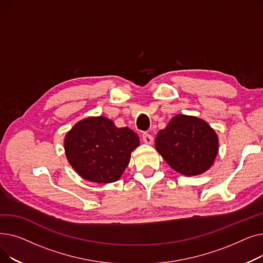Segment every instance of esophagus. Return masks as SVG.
<instances>
[{"mask_svg": "<svg viewBox=\"0 0 263 263\" xmlns=\"http://www.w3.org/2000/svg\"><path fill=\"white\" fill-rule=\"evenodd\" d=\"M142 137H143V142H144L145 144L151 145V144L154 143V137H153V135L147 133V132L143 133V136H142Z\"/></svg>", "mask_w": 263, "mask_h": 263, "instance_id": "esophagus-1", "label": "esophagus"}]
</instances>
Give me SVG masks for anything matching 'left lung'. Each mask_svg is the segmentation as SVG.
I'll return each instance as SVG.
<instances>
[{
  "label": "left lung",
  "mask_w": 263,
  "mask_h": 263,
  "mask_svg": "<svg viewBox=\"0 0 263 263\" xmlns=\"http://www.w3.org/2000/svg\"><path fill=\"white\" fill-rule=\"evenodd\" d=\"M156 149L176 172L196 176L212 166L218 151V137L204 120L177 115L158 133Z\"/></svg>",
  "instance_id": "1"
}]
</instances>
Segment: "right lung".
Returning <instances> with one entry per match:
<instances>
[{"instance_id": "right-lung-1", "label": "right lung", "mask_w": 263, "mask_h": 263, "mask_svg": "<svg viewBox=\"0 0 263 263\" xmlns=\"http://www.w3.org/2000/svg\"><path fill=\"white\" fill-rule=\"evenodd\" d=\"M140 137L129 128H117L104 116L79 121L65 137L68 162L87 181L115 182L130 162Z\"/></svg>"}]
</instances>
